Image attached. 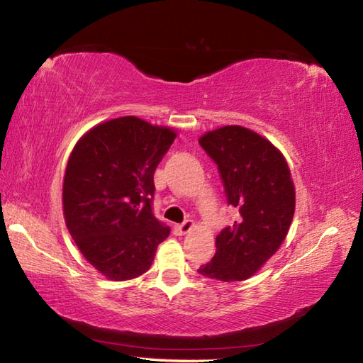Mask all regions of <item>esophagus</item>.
<instances>
[{"label":"esophagus","instance_id":"obj_1","mask_svg":"<svg viewBox=\"0 0 363 363\" xmlns=\"http://www.w3.org/2000/svg\"><path fill=\"white\" fill-rule=\"evenodd\" d=\"M191 228H194V222H191V220H186L184 223H179L174 226V233L177 234V236H184V234H187Z\"/></svg>","mask_w":363,"mask_h":363}]
</instances>
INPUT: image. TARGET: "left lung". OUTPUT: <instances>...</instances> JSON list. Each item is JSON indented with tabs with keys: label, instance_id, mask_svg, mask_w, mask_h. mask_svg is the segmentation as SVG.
<instances>
[{
	"label": "left lung",
	"instance_id": "1",
	"mask_svg": "<svg viewBox=\"0 0 363 363\" xmlns=\"http://www.w3.org/2000/svg\"><path fill=\"white\" fill-rule=\"evenodd\" d=\"M216 162L226 201L239 217L217 236L216 255L198 272L240 281L279 250L293 222L296 191L288 163L271 141L240 125H225L200 138Z\"/></svg>",
	"mask_w": 363,
	"mask_h": 363
}]
</instances>
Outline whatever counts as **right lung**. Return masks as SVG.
Returning a JSON list of instances; mask_svg holds the SVG:
<instances>
[{
	"instance_id": "obj_1",
	"label": "right lung",
	"mask_w": 363,
	"mask_h": 363,
	"mask_svg": "<svg viewBox=\"0 0 363 363\" xmlns=\"http://www.w3.org/2000/svg\"><path fill=\"white\" fill-rule=\"evenodd\" d=\"M176 133L124 116L96 125L75 145L62 184L70 236L108 280L123 281L151 267L169 226L152 214L154 172Z\"/></svg>"
}]
</instances>
